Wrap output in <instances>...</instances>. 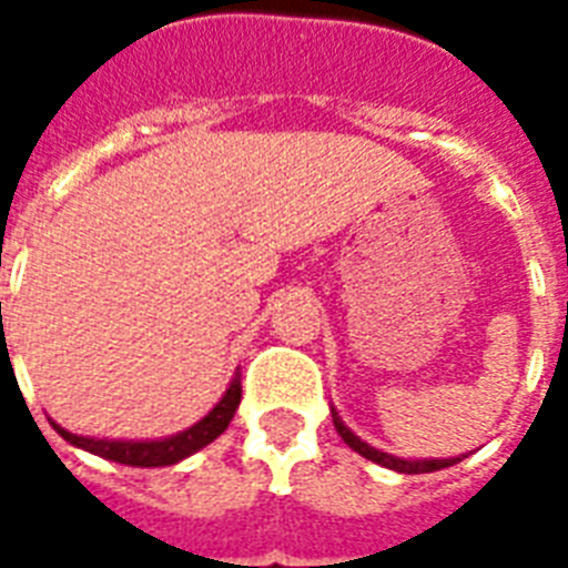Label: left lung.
<instances>
[{
  "label": "left lung",
  "instance_id": "obj_1",
  "mask_svg": "<svg viewBox=\"0 0 568 568\" xmlns=\"http://www.w3.org/2000/svg\"><path fill=\"white\" fill-rule=\"evenodd\" d=\"M333 424H336L338 436L345 439L347 448H354L356 454H363L365 459H372V463H377V466H386L392 468V471H400V475H427V471H439V468H448L454 466V463H459L463 457H450V459H400V457H392V454H386V450H377L372 448L368 442H363L359 436H356L351 427H347L345 422H342V415L333 409Z\"/></svg>",
  "mask_w": 568,
  "mask_h": 568
}]
</instances>
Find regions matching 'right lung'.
<instances>
[{
	"mask_svg": "<svg viewBox=\"0 0 568 568\" xmlns=\"http://www.w3.org/2000/svg\"><path fill=\"white\" fill-rule=\"evenodd\" d=\"M241 404V379L239 374L232 377L230 388L223 392V397L214 404V409L205 418L189 427V430L168 436V439H153V442H126V439H88V436H75V433L64 430L61 424L52 422L61 436L70 445L82 450H91L97 457L120 463V466H138V468H155V466H173L180 459L191 457L200 448H205L209 442H214L226 427H230L232 415Z\"/></svg>",
	"mask_w": 568,
	"mask_h": 568,
	"instance_id": "right-lung-1",
	"label": "right lung"
}]
</instances>
